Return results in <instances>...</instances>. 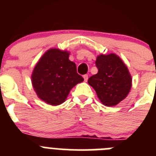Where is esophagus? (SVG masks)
Segmentation results:
<instances>
[{"mask_svg":"<svg viewBox=\"0 0 156 156\" xmlns=\"http://www.w3.org/2000/svg\"><path fill=\"white\" fill-rule=\"evenodd\" d=\"M83 80H84V81L85 82H87V80H88V76L87 75H83Z\"/></svg>","mask_w":156,"mask_h":156,"instance_id":"34e87169","label":"esophagus"}]
</instances>
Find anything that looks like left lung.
<instances>
[{"label":"left lung","mask_w":156,"mask_h":156,"mask_svg":"<svg viewBox=\"0 0 156 156\" xmlns=\"http://www.w3.org/2000/svg\"><path fill=\"white\" fill-rule=\"evenodd\" d=\"M98 73L88 79L99 100L106 106L116 105L127 96L131 88V76L126 65L115 54L98 56Z\"/></svg>","instance_id":"1"}]
</instances>
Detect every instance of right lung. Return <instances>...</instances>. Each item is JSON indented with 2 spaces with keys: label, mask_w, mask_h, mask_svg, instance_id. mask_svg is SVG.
Segmentation results:
<instances>
[{
  "label": "right lung",
  "mask_w": 156,
  "mask_h": 156,
  "mask_svg": "<svg viewBox=\"0 0 156 156\" xmlns=\"http://www.w3.org/2000/svg\"><path fill=\"white\" fill-rule=\"evenodd\" d=\"M69 55L67 51L50 49L34 68L32 83L38 97L48 104L58 105L63 103L72 88L83 81Z\"/></svg>",
  "instance_id": "obj_1"
}]
</instances>
